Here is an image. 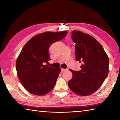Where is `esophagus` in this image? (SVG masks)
<instances>
[{"instance_id": "1", "label": "esophagus", "mask_w": 120, "mask_h": 120, "mask_svg": "<svg viewBox=\"0 0 120 120\" xmlns=\"http://www.w3.org/2000/svg\"><path fill=\"white\" fill-rule=\"evenodd\" d=\"M61 70H62V73H63V72H64V71H66V70H67V69H63V68H62V69H61Z\"/></svg>"}]
</instances>
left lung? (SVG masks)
I'll return each mask as SVG.
<instances>
[{"label":"left lung","instance_id":"left-lung-1","mask_svg":"<svg viewBox=\"0 0 120 120\" xmlns=\"http://www.w3.org/2000/svg\"><path fill=\"white\" fill-rule=\"evenodd\" d=\"M75 58L82 62L81 70L74 71L68 86L73 92L88 96L96 92L105 80L109 72V59L102 46L92 36L80 31L73 30Z\"/></svg>","mask_w":120,"mask_h":120}]
</instances>
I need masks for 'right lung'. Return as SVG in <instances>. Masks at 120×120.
<instances>
[{
  "label": "right lung",
  "mask_w": 120,
  "mask_h": 120,
  "mask_svg": "<svg viewBox=\"0 0 120 120\" xmlns=\"http://www.w3.org/2000/svg\"><path fill=\"white\" fill-rule=\"evenodd\" d=\"M67 33V31L42 33L33 37L23 47L16 60V70L23 86L31 94L45 95L55 87L61 69L44 64L51 60L50 46Z\"/></svg>",
  "instance_id": "obj_1"
}]
</instances>
